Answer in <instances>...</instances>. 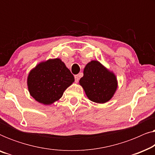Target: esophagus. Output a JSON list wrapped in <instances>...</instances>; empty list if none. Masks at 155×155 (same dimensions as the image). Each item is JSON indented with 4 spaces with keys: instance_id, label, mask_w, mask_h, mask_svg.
Masks as SVG:
<instances>
[{
    "instance_id": "obj_1",
    "label": "esophagus",
    "mask_w": 155,
    "mask_h": 155,
    "mask_svg": "<svg viewBox=\"0 0 155 155\" xmlns=\"http://www.w3.org/2000/svg\"><path fill=\"white\" fill-rule=\"evenodd\" d=\"M79 80H80V76L78 75H75V81L76 82H78V81H79Z\"/></svg>"
}]
</instances>
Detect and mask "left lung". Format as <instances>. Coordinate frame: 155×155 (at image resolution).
Instances as JSON below:
<instances>
[{
  "mask_svg": "<svg viewBox=\"0 0 155 155\" xmlns=\"http://www.w3.org/2000/svg\"><path fill=\"white\" fill-rule=\"evenodd\" d=\"M80 84L91 101L103 104L111 99L117 88L114 73L107 71L100 63L92 61L84 69Z\"/></svg>",
  "mask_w": 155,
  "mask_h": 155,
  "instance_id": "left-lung-1",
  "label": "left lung"
}]
</instances>
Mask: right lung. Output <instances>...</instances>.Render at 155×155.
I'll list each match as a JSON object with an SVG mask.
<instances>
[{
  "label": "right lung",
  "mask_w": 155,
  "mask_h": 155,
  "mask_svg": "<svg viewBox=\"0 0 155 155\" xmlns=\"http://www.w3.org/2000/svg\"><path fill=\"white\" fill-rule=\"evenodd\" d=\"M74 76L59 58L39 63L27 78L29 92L37 101L51 104L74 82Z\"/></svg>",
  "instance_id": "obj_1"
}]
</instances>
